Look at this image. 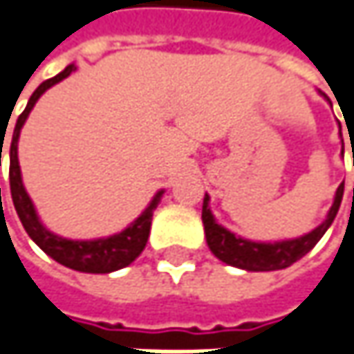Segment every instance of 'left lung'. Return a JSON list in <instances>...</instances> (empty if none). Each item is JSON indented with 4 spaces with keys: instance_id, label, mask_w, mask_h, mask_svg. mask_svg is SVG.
I'll return each mask as SVG.
<instances>
[{
    "instance_id": "left-lung-1",
    "label": "left lung",
    "mask_w": 354,
    "mask_h": 354,
    "mask_svg": "<svg viewBox=\"0 0 354 354\" xmlns=\"http://www.w3.org/2000/svg\"><path fill=\"white\" fill-rule=\"evenodd\" d=\"M342 194H344V183H340L334 204L328 212V218L313 229L311 233L299 237V239H290V241H278V243H256V241H248L241 237H235L231 231H227L225 227L216 225L208 202L210 198H204V206H202V223H204V231H206V241L210 252L223 260L225 264L237 266L243 270H252V272H270V270H282L295 264L297 260H301L305 254H309L315 243L324 237V233L328 231V227L334 223L340 202H342Z\"/></svg>"
}]
</instances>
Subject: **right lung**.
I'll use <instances>...</instances> for the list:
<instances>
[{
    "mask_svg": "<svg viewBox=\"0 0 354 354\" xmlns=\"http://www.w3.org/2000/svg\"><path fill=\"white\" fill-rule=\"evenodd\" d=\"M76 70V66H68L62 74H57L55 78L45 80L39 88L32 92L26 109L20 113L16 127H14V136H12V144H10V192H12V200H14V208L20 216L22 227L26 229V233L30 235V239L47 254L51 256L55 262L68 266L72 270L78 272H90V274H106L119 268L129 266L146 248L148 235H150V223H152V212L160 202L162 192L156 194V198L150 202V206L119 235L106 237V239H96V241H70V239H62L53 233H49L41 223L39 216L35 212V206L22 185V177H20V165H18V136L20 129L30 113V109L35 106V102L39 100V96L47 88H51L53 84L62 82L64 78H68L72 72ZM3 148V146H1ZM1 156V150H0ZM1 198V196H0Z\"/></svg>",
    "mask_w": 354,
    "mask_h": 354,
    "instance_id": "add662e5",
    "label": "right lung"
}]
</instances>
